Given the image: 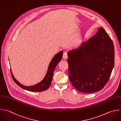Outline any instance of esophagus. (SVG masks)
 Returning <instances> with one entry per match:
<instances>
[{
  "label": "esophagus",
  "instance_id": "obj_1",
  "mask_svg": "<svg viewBox=\"0 0 121 121\" xmlns=\"http://www.w3.org/2000/svg\"><path fill=\"white\" fill-rule=\"evenodd\" d=\"M67 53L66 52H65L63 54V58L64 59H66L67 58Z\"/></svg>",
  "mask_w": 121,
  "mask_h": 121
}]
</instances>
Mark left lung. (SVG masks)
I'll return each instance as SVG.
<instances>
[{
  "mask_svg": "<svg viewBox=\"0 0 121 121\" xmlns=\"http://www.w3.org/2000/svg\"><path fill=\"white\" fill-rule=\"evenodd\" d=\"M67 55L69 79L77 90L92 93L105 86L114 67L115 50L104 29L99 28L94 36Z\"/></svg>",
  "mask_w": 121,
  "mask_h": 121,
  "instance_id": "obj_1",
  "label": "left lung"
}]
</instances>
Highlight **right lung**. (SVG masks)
<instances>
[{"instance_id":"1","label":"right lung","mask_w":121,"mask_h":121,"mask_svg":"<svg viewBox=\"0 0 121 121\" xmlns=\"http://www.w3.org/2000/svg\"><path fill=\"white\" fill-rule=\"evenodd\" d=\"M63 55V52L61 51L57 53L51 60L47 73L43 79L37 84L31 86H26L20 83L14 77L11 69V73L13 80L15 83L21 88L30 92H42L48 89L51 85L54 71L57 64L61 60Z\"/></svg>"}]
</instances>
